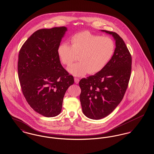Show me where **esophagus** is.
I'll return each mask as SVG.
<instances>
[{"label":"esophagus","mask_w":154,"mask_h":154,"mask_svg":"<svg viewBox=\"0 0 154 154\" xmlns=\"http://www.w3.org/2000/svg\"><path fill=\"white\" fill-rule=\"evenodd\" d=\"M74 81H75V82L76 84H78V83H79V78H74Z\"/></svg>","instance_id":"obj_1"}]
</instances>
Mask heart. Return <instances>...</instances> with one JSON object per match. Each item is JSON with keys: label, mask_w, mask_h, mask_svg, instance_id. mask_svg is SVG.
Listing matches in <instances>:
<instances>
[{"label": "heart", "mask_w": 154, "mask_h": 154, "mask_svg": "<svg viewBox=\"0 0 154 154\" xmlns=\"http://www.w3.org/2000/svg\"><path fill=\"white\" fill-rule=\"evenodd\" d=\"M70 41L71 45L61 43L58 47L57 54L61 63L67 66L79 56L80 62L68 68V71L75 76L100 72L110 61L115 52V43L111 38L88 31L75 33Z\"/></svg>", "instance_id": "heart-1"}]
</instances>
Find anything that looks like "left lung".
I'll list each match as a JSON object with an SVG mask.
<instances>
[{
    "mask_svg": "<svg viewBox=\"0 0 154 154\" xmlns=\"http://www.w3.org/2000/svg\"><path fill=\"white\" fill-rule=\"evenodd\" d=\"M102 31L112 35L115 39L113 56L102 71L79 82L82 111L92 119L105 118L119 105L128 88L131 72V56L122 38L116 32Z\"/></svg>",
    "mask_w": 154,
    "mask_h": 154,
    "instance_id": "obj_1",
    "label": "left lung"
}]
</instances>
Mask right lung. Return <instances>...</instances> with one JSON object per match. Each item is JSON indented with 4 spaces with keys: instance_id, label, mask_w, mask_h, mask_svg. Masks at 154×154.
Instances as JSON below:
<instances>
[{
    "instance_id": "obj_1",
    "label": "right lung",
    "mask_w": 154,
    "mask_h": 154,
    "mask_svg": "<svg viewBox=\"0 0 154 154\" xmlns=\"http://www.w3.org/2000/svg\"><path fill=\"white\" fill-rule=\"evenodd\" d=\"M66 31L65 26L39 29L19 51L17 68L23 94L33 109L46 117L61 112L65 92L74 83L57 54Z\"/></svg>"
}]
</instances>
